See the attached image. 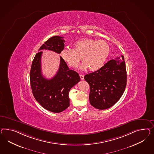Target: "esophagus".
<instances>
[{
    "instance_id": "esophagus-1",
    "label": "esophagus",
    "mask_w": 154,
    "mask_h": 154,
    "mask_svg": "<svg viewBox=\"0 0 154 154\" xmlns=\"http://www.w3.org/2000/svg\"><path fill=\"white\" fill-rule=\"evenodd\" d=\"M79 77H80V79L81 80L84 79V75H79Z\"/></svg>"
}]
</instances>
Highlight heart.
Returning <instances> with one entry per match:
<instances>
[{"label":"heart","instance_id":"1","mask_svg":"<svg viewBox=\"0 0 154 154\" xmlns=\"http://www.w3.org/2000/svg\"><path fill=\"white\" fill-rule=\"evenodd\" d=\"M110 48L107 42L92 38H82L73 44V49L64 48L60 57L68 66L76 68L81 58L83 63L82 69L88 68L90 71H97L104 65L108 58Z\"/></svg>","mask_w":154,"mask_h":154}]
</instances>
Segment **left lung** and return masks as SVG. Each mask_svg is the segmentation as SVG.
<instances>
[{"label":"left lung","instance_id":"left-lung-1","mask_svg":"<svg viewBox=\"0 0 154 154\" xmlns=\"http://www.w3.org/2000/svg\"><path fill=\"white\" fill-rule=\"evenodd\" d=\"M90 88L89 100L94 108L104 110L121 99L127 85V71L123 55L112 59L100 69L84 77Z\"/></svg>","mask_w":154,"mask_h":154}]
</instances>
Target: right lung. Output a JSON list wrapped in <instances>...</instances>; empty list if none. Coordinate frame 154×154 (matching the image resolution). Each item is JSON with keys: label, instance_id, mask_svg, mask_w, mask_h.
<instances>
[{"label": "right lung", "instance_id": "add662e5", "mask_svg": "<svg viewBox=\"0 0 154 154\" xmlns=\"http://www.w3.org/2000/svg\"><path fill=\"white\" fill-rule=\"evenodd\" d=\"M64 42L63 37L58 36L51 37L45 42L33 59L29 73L34 97L46 110L56 113L62 112L69 106V92L79 82L80 77L78 73L69 69L66 63L60 57V65L57 74L51 79H45L42 75V50H51L60 54L64 49Z\"/></svg>", "mask_w": 154, "mask_h": 154}]
</instances>
